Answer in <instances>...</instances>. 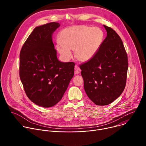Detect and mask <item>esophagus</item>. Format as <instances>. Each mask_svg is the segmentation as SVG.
I'll return each instance as SVG.
<instances>
[{"label": "esophagus", "mask_w": 146, "mask_h": 146, "mask_svg": "<svg viewBox=\"0 0 146 146\" xmlns=\"http://www.w3.org/2000/svg\"><path fill=\"white\" fill-rule=\"evenodd\" d=\"M74 73L75 74H80L81 72V69H80V68L78 66V65H76L74 66Z\"/></svg>", "instance_id": "esophagus-1"}]
</instances>
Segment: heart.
I'll use <instances>...</instances> for the list:
<instances>
[{
	"label": "heart",
	"instance_id": "heart-1",
	"mask_svg": "<svg viewBox=\"0 0 146 146\" xmlns=\"http://www.w3.org/2000/svg\"><path fill=\"white\" fill-rule=\"evenodd\" d=\"M103 37L102 31L98 27L76 26L62 31L59 35L56 49L66 60L73 56L74 50L76 59L81 62L90 60L98 51Z\"/></svg>",
	"mask_w": 146,
	"mask_h": 146
}]
</instances>
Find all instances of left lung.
Returning a JSON list of instances; mask_svg holds the SVG:
<instances>
[{"label":"left lung","mask_w":146,"mask_h":146,"mask_svg":"<svg viewBox=\"0 0 146 146\" xmlns=\"http://www.w3.org/2000/svg\"><path fill=\"white\" fill-rule=\"evenodd\" d=\"M107 36L95 56L80 65L84 87L96 105H108L118 98L126 85L128 56L122 41L112 28L104 25Z\"/></svg>","instance_id":"8db88e82"}]
</instances>
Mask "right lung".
<instances>
[{"label":"right lung","mask_w":146,"mask_h":146,"mask_svg":"<svg viewBox=\"0 0 146 146\" xmlns=\"http://www.w3.org/2000/svg\"><path fill=\"white\" fill-rule=\"evenodd\" d=\"M59 26L52 22L36 27L19 54V77L25 92L43 108L60 100L74 76V62H62L56 56L52 35Z\"/></svg>","instance_id":"add662e5"}]
</instances>
